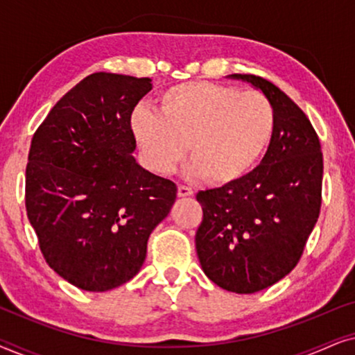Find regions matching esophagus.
I'll use <instances>...</instances> for the list:
<instances>
[{
    "label": "esophagus",
    "mask_w": 355,
    "mask_h": 355,
    "mask_svg": "<svg viewBox=\"0 0 355 355\" xmlns=\"http://www.w3.org/2000/svg\"><path fill=\"white\" fill-rule=\"evenodd\" d=\"M192 193H193V191L191 187H186V186L178 187V197H191Z\"/></svg>",
    "instance_id": "esophagus-1"
}]
</instances>
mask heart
<instances>
[{
	"mask_svg": "<svg viewBox=\"0 0 355 355\" xmlns=\"http://www.w3.org/2000/svg\"><path fill=\"white\" fill-rule=\"evenodd\" d=\"M150 171L173 173L186 157L189 173L213 186H232L249 176L275 134V110L259 92H239L211 82H186L164 90L158 113L144 106L129 118Z\"/></svg>",
	"mask_w": 355,
	"mask_h": 355,
	"instance_id": "b5f03b06",
	"label": "heart"
}]
</instances>
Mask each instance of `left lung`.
Here are the masks:
<instances>
[{
	"mask_svg": "<svg viewBox=\"0 0 355 355\" xmlns=\"http://www.w3.org/2000/svg\"><path fill=\"white\" fill-rule=\"evenodd\" d=\"M260 90L275 110L265 157L232 186L200 191L196 234L202 270L220 288L254 294L283 279L302 255L322 205L323 155L304 111L259 76L231 74Z\"/></svg>",
	"mask_w": 355,
	"mask_h": 355,
	"instance_id": "left-lung-1",
	"label": "left lung"
}]
</instances>
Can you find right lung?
Instances as JSON below:
<instances>
[{
	"instance_id": "add662e5",
	"label": "right lung",
	"mask_w": 355,
	"mask_h": 355,
	"mask_svg": "<svg viewBox=\"0 0 355 355\" xmlns=\"http://www.w3.org/2000/svg\"><path fill=\"white\" fill-rule=\"evenodd\" d=\"M148 77L95 72L33 134L27 216L46 263L67 283L105 293L142 268L147 241L176 202V184L134 158L129 118Z\"/></svg>"
}]
</instances>
